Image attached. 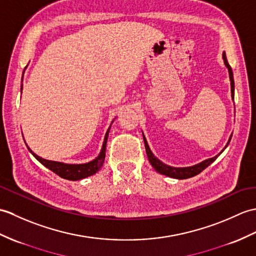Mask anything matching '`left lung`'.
Segmentation results:
<instances>
[{"mask_svg":"<svg viewBox=\"0 0 256 256\" xmlns=\"http://www.w3.org/2000/svg\"><path fill=\"white\" fill-rule=\"evenodd\" d=\"M222 58H224V65L226 68H228V72H229V78H230V85H231V97H234V73H232V68H231V66L229 65L228 61H227V58H226V54L224 53L222 54ZM232 136V135H231ZM231 136L230 138L227 142V145H226V147L228 146V144L230 142V140H231ZM142 138H144V142H145V148H146V154H147V157H148V160H150V164L154 167V169H155L157 172H159L160 174H164L167 176H170V178H174V179H188V178H192L196 174H200L202 171H203L204 169H206L208 166L215 162V160L217 159V157L220 155V154L224 150V148L222 150V152H219L217 156L212 157V158H210V159H206L204 160V162H202L198 164L195 166H192V167H184V168H174V167H171V166H168L164 164L162 162H160V160L158 158H156L155 156H154V154L152 152L150 146H148L147 144V140L145 138L144 134H142Z\"/></svg>","mask_w":256,"mask_h":256,"instance_id":"8db88e82","label":"left lung"}]
</instances>
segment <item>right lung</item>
<instances>
[{"label":"right lung","instance_id":"add662e5","mask_svg":"<svg viewBox=\"0 0 256 256\" xmlns=\"http://www.w3.org/2000/svg\"><path fill=\"white\" fill-rule=\"evenodd\" d=\"M26 68H25V70H26ZM25 70H24V72H25ZM22 76H24V73H22ZM110 128H111V126L108 128V130H106V133L104 135L102 148H101V152L98 155V157L87 164H64V162H52V160H46V159L39 157L38 155H36L30 148H29L27 145L26 146L28 147V150L32 154V156L37 159L41 164H44L46 168L51 170L52 172H54L56 174L63 178V179L70 180V181H77V180L85 179V178H87V176H90L94 174L96 172H98L100 170L101 167H102V164L104 162V157H106V140H108Z\"/></svg>","mask_w":256,"mask_h":256}]
</instances>
